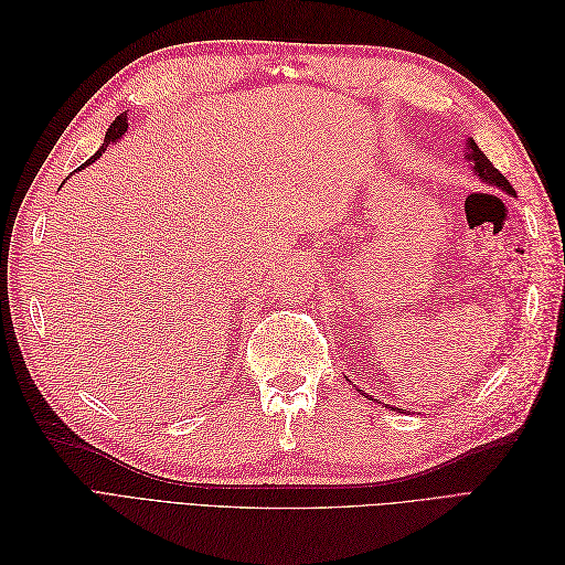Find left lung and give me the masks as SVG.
I'll list each match as a JSON object with an SVG mask.
<instances>
[{
    "instance_id": "left-lung-1",
    "label": "left lung",
    "mask_w": 565,
    "mask_h": 565,
    "mask_svg": "<svg viewBox=\"0 0 565 565\" xmlns=\"http://www.w3.org/2000/svg\"><path fill=\"white\" fill-rule=\"evenodd\" d=\"M467 150L469 152H465V158L473 164L471 169H473V174L481 179L483 183H488V185H492V188H500V191H504V193H509V195H514L516 198V191L514 188H511V183L507 181V177H502L498 169L492 167V162L483 156V150L478 148L471 139H469V143H467Z\"/></svg>"
}]
</instances>
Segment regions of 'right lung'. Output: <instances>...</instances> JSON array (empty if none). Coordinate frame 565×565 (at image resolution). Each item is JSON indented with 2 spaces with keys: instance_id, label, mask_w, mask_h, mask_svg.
<instances>
[{
  "instance_id": "1",
  "label": "right lung",
  "mask_w": 565,
  "mask_h": 565,
  "mask_svg": "<svg viewBox=\"0 0 565 565\" xmlns=\"http://www.w3.org/2000/svg\"><path fill=\"white\" fill-rule=\"evenodd\" d=\"M127 113H122V115H117L115 119H113V125L108 127V131H106V139H104V146H100L94 156H92V160H87L84 162L79 169H84L87 164H92L96 158H100V152H106V148H108V143H117L119 139H122V134L127 131Z\"/></svg>"
}]
</instances>
